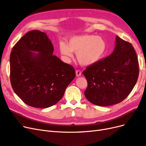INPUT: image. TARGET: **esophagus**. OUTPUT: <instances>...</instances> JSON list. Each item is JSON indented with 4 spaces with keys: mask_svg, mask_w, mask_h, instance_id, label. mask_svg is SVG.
Wrapping results in <instances>:
<instances>
[{
    "mask_svg": "<svg viewBox=\"0 0 146 146\" xmlns=\"http://www.w3.org/2000/svg\"><path fill=\"white\" fill-rule=\"evenodd\" d=\"M81 74H82L81 70H76V76L77 77H80L81 76Z\"/></svg>",
    "mask_w": 146,
    "mask_h": 146,
    "instance_id": "esophagus-1",
    "label": "esophagus"
}]
</instances>
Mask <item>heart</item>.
Here are the masks:
<instances>
[{
    "mask_svg": "<svg viewBox=\"0 0 146 146\" xmlns=\"http://www.w3.org/2000/svg\"><path fill=\"white\" fill-rule=\"evenodd\" d=\"M108 45L105 39L93 35H82L70 38L68 45L61 42V54L67 57L72 56V52L77 53V58L80 64L85 66L98 63L106 55Z\"/></svg>",
    "mask_w": 146,
    "mask_h": 146,
    "instance_id": "obj_1",
    "label": "heart"
}]
</instances>
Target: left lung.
Listing matches in <instances>:
<instances>
[{
  "label": "left lung",
  "mask_w": 146,
  "mask_h": 146,
  "mask_svg": "<svg viewBox=\"0 0 146 146\" xmlns=\"http://www.w3.org/2000/svg\"><path fill=\"white\" fill-rule=\"evenodd\" d=\"M88 82L86 98L96 105L120 103L130 94L139 76L138 60L133 46L116 36L112 54L83 72Z\"/></svg>",
  "instance_id": "obj_1"
}]
</instances>
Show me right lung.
<instances>
[{"label":"right lung","instance_id":"right-lung-1","mask_svg":"<svg viewBox=\"0 0 146 146\" xmlns=\"http://www.w3.org/2000/svg\"><path fill=\"white\" fill-rule=\"evenodd\" d=\"M53 52L54 46L47 35L37 30L24 35L12 48L11 86L31 107L45 108L56 104L76 77L73 66L52 55Z\"/></svg>","mask_w":146,"mask_h":146}]
</instances>
